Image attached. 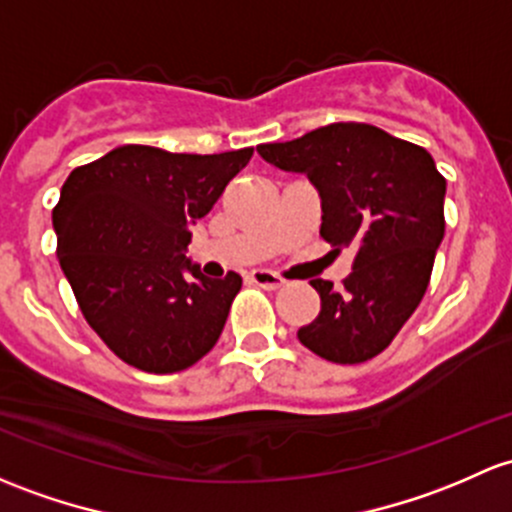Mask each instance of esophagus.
Instances as JSON below:
<instances>
[{
    "label": "esophagus",
    "mask_w": 512,
    "mask_h": 512,
    "mask_svg": "<svg viewBox=\"0 0 512 512\" xmlns=\"http://www.w3.org/2000/svg\"><path fill=\"white\" fill-rule=\"evenodd\" d=\"M247 279H250L252 284H257V287H262V289H279V287H284V279L282 277H277V274H272V272H265V270H252L250 274H247Z\"/></svg>",
    "instance_id": "1"
}]
</instances>
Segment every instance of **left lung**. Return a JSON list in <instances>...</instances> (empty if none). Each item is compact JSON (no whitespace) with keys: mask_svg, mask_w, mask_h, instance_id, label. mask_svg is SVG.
Instances as JSON below:
<instances>
[{"mask_svg":"<svg viewBox=\"0 0 512 512\" xmlns=\"http://www.w3.org/2000/svg\"><path fill=\"white\" fill-rule=\"evenodd\" d=\"M257 152L316 186L321 238L336 252L355 247L343 287L311 282L321 311L299 341L331 363L375 358L422 301L444 238L446 179L432 154L363 122H333Z\"/></svg>","mask_w":512,"mask_h":512,"instance_id":"8db88e82","label":"left lung"}]
</instances>
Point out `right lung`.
<instances>
[{"mask_svg": "<svg viewBox=\"0 0 512 512\" xmlns=\"http://www.w3.org/2000/svg\"><path fill=\"white\" fill-rule=\"evenodd\" d=\"M252 149L171 154L125 144L71 171L53 208L58 262L90 328L144 373H179L223 333L240 274L208 279L186 260Z\"/></svg>", "mask_w": 512, "mask_h": 512, "instance_id": "obj_1", "label": "right lung"}]
</instances>
